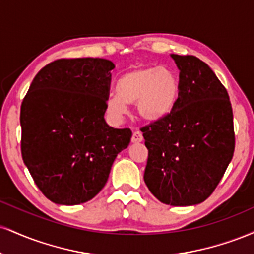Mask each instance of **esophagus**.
Returning <instances> with one entry per match:
<instances>
[{"instance_id": "obj_1", "label": "esophagus", "mask_w": 254, "mask_h": 254, "mask_svg": "<svg viewBox=\"0 0 254 254\" xmlns=\"http://www.w3.org/2000/svg\"><path fill=\"white\" fill-rule=\"evenodd\" d=\"M142 141H143V135H142L141 131H133L132 137H131V142L132 143H139Z\"/></svg>"}]
</instances>
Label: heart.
<instances>
[{
	"label": "heart",
	"instance_id": "heart-1",
	"mask_svg": "<svg viewBox=\"0 0 254 254\" xmlns=\"http://www.w3.org/2000/svg\"><path fill=\"white\" fill-rule=\"evenodd\" d=\"M117 93L106 99V111L113 119H122L127 104H136L139 117L159 123L173 112L179 80L174 71L161 66H139L124 72L116 84Z\"/></svg>",
	"mask_w": 254,
	"mask_h": 254
}]
</instances>
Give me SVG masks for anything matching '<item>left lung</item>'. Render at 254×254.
<instances>
[{"instance_id":"left-lung-1","label":"left lung","mask_w":254,"mask_h":254,"mask_svg":"<svg viewBox=\"0 0 254 254\" xmlns=\"http://www.w3.org/2000/svg\"><path fill=\"white\" fill-rule=\"evenodd\" d=\"M179 69L173 112L141 129L148 149L144 183L160 202L194 205L214 192L235 148L227 89L206 63L171 55Z\"/></svg>"}]
</instances>
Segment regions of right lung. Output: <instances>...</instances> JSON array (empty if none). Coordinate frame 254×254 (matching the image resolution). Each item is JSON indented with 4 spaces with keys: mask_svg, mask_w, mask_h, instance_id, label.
Returning <instances> with one entry per match:
<instances>
[{
    "mask_svg": "<svg viewBox=\"0 0 254 254\" xmlns=\"http://www.w3.org/2000/svg\"><path fill=\"white\" fill-rule=\"evenodd\" d=\"M113 68L104 58L57 60L38 72L22 100V160L51 202L94 198L130 143V129H113L104 118Z\"/></svg>",
    "mask_w": 254,
    "mask_h": 254,
    "instance_id": "add662e5",
    "label": "right lung"
}]
</instances>
